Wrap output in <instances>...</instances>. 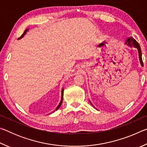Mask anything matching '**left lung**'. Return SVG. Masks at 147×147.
<instances>
[{"mask_svg":"<svg viewBox=\"0 0 147 147\" xmlns=\"http://www.w3.org/2000/svg\"><path fill=\"white\" fill-rule=\"evenodd\" d=\"M125 44L128 45V46L130 47H136L138 51V54H139V61H140V63L142 66H143V60H142V54H141V50L140 48V46H139V43L136 41V39H134L132 37L131 38H128L127 39H126ZM90 103L91 102H90ZM93 106V104H92Z\"/></svg>","mask_w":147,"mask_h":147,"instance_id":"8db88e82","label":"left lung"}]
</instances>
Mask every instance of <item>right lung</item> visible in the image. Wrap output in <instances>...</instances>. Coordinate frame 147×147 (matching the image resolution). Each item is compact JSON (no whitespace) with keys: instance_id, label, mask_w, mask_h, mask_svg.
Masks as SVG:
<instances>
[{"instance_id":"right-lung-1","label":"right lung","mask_w":147,"mask_h":147,"mask_svg":"<svg viewBox=\"0 0 147 147\" xmlns=\"http://www.w3.org/2000/svg\"><path fill=\"white\" fill-rule=\"evenodd\" d=\"M28 29H26V30H25V31H24V33L23 34V35H22V36H21V37H20V38H19V39H21V38H23V37L24 36V35L26 34V32L28 31ZM63 88L62 89V90H61V99L60 103H59V105H58V106H57V108H56V110H57V109H59V107H60V106L61 105V104H62V102H63Z\"/></svg>"}]
</instances>
